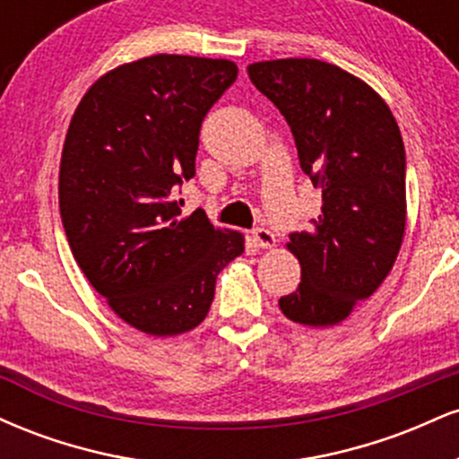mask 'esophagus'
<instances>
[{
  "label": "esophagus",
  "instance_id": "esophagus-1",
  "mask_svg": "<svg viewBox=\"0 0 459 459\" xmlns=\"http://www.w3.org/2000/svg\"><path fill=\"white\" fill-rule=\"evenodd\" d=\"M252 239L259 247H273L276 246V237H273L272 230L267 229H255L252 230Z\"/></svg>",
  "mask_w": 459,
  "mask_h": 459
}]
</instances>
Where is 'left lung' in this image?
<instances>
[{
    "mask_svg": "<svg viewBox=\"0 0 459 459\" xmlns=\"http://www.w3.org/2000/svg\"><path fill=\"white\" fill-rule=\"evenodd\" d=\"M247 75L281 109L321 215L289 235L302 281L278 299L296 324H341L394 265L405 230V149L397 120L362 79L310 57L255 62Z\"/></svg>",
    "mask_w": 459,
    "mask_h": 459,
    "instance_id": "obj_1",
    "label": "left lung"
}]
</instances>
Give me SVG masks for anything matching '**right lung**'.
Segmentation results:
<instances>
[{"instance_id":"right-lung-1","label":"right lung","mask_w":459,"mask_h":459,"mask_svg":"<svg viewBox=\"0 0 459 459\" xmlns=\"http://www.w3.org/2000/svg\"><path fill=\"white\" fill-rule=\"evenodd\" d=\"M237 65L160 54L92 83L68 125L60 215L77 265L120 319L152 336L194 330L244 235L203 209L178 218L175 187L196 175L200 125Z\"/></svg>"}]
</instances>
